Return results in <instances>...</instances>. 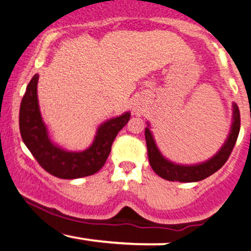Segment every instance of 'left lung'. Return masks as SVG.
Wrapping results in <instances>:
<instances>
[{
	"label": "left lung",
	"instance_id": "left-lung-1",
	"mask_svg": "<svg viewBox=\"0 0 251 251\" xmlns=\"http://www.w3.org/2000/svg\"><path fill=\"white\" fill-rule=\"evenodd\" d=\"M241 126V117L240 109L237 105L234 103V122H232L231 132L227 137L226 144L223 145L218 153L214 155L208 162L198 164V165H177L169 162L168 159L163 157L162 153L155 145L152 133L150 132L149 127L145 128V139L146 146H148V154L150 165L153 169V171L158 176L164 178L166 180L171 181H181V183H190V181H198L205 179L206 177L215 174L218 171L222 166L226 164L229 159V155L231 154V151L234 150V146L237 140L238 133H240Z\"/></svg>",
	"mask_w": 251,
	"mask_h": 251
}]
</instances>
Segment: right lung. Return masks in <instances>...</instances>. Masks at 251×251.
<instances>
[{
	"instance_id": "obj_1",
	"label": "right lung",
	"mask_w": 251,
	"mask_h": 251,
	"mask_svg": "<svg viewBox=\"0 0 251 251\" xmlns=\"http://www.w3.org/2000/svg\"><path fill=\"white\" fill-rule=\"evenodd\" d=\"M37 80L35 74L28 83L20 106V133L36 162L48 174L62 179H75L94 175L102 168L111 152L118 132L128 123L131 114L113 118L98 128L96 139L82 152H67L50 142L42 122L37 102Z\"/></svg>"
}]
</instances>
